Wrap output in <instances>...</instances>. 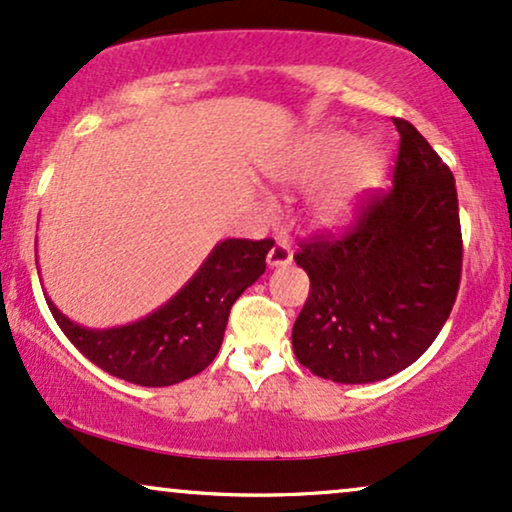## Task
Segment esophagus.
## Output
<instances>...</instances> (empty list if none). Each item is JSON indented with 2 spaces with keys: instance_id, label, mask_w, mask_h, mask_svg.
<instances>
[{
  "instance_id": "34e87169",
  "label": "esophagus",
  "mask_w": 512,
  "mask_h": 512,
  "mask_svg": "<svg viewBox=\"0 0 512 512\" xmlns=\"http://www.w3.org/2000/svg\"><path fill=\"white\" fill-rule=\"evenodd\" d=\"M290 262H293V248H290L288 243H274V248H271L267 255L269 267H286Z\"/></svg>"
}]
</instances>
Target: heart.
Segmentation results:
<instances>
[{"instance_id": "b5f03b06", "label": "heart", "mask_w": 512, "mask_h": 512, "mask_svg": "<svg viewBox=\"0 0 512 512\" xmlns=\"http://www.w3.org/2000/svg\"><path fill=\"white\" fill-rule=\"evenodd\" d=\"M383 170L385 153L371 141L354 144L352 134L342 129L302 137L269 165L271 177L286 186H307L324 177L309 196V217L319 226L349 222Z\"/></svg>"}]
</instances>
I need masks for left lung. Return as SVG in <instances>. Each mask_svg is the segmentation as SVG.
<instances>
[{
    "label": "left lung",
    "instance_id": "left-lung-1",
    "mask_svg": "<svg viewBox=\"0 0 512 512\" xmlns=\"http://www.w3.org/2000/svg\"><path fill=\"white\" fill-rule=\"evenodd\" d=\"M392 189L373 196L340 238L302 243L309 297L295 357L319 378L364 385L404 371L449 319L463 267L456 181L411 122L394 120Z\"/></svg>",
    "mask_w": 512,
    "mask_h": 512
}]
</instances>
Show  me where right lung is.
I'll return each mask as SVG.
<instances>
[{
    "label": "right lung",
    "mask_w": 512,
    "mask_h": 512,
    "mask_svg": "<svg viewBox=\"0 0 512 512\" xmlns=\"http://www.w3.org/2000/svg\"><path fill=\"white\" fill-rule=\"evenodd\" d=\"M271 238L217 243L172 300L144 319L118 328H84L47 297L66 338L92 364L141 387H167L198 375L222 347L231 304L267 269Z\"/></svg>",
    "instance_id": "1"
}]
</instances>
